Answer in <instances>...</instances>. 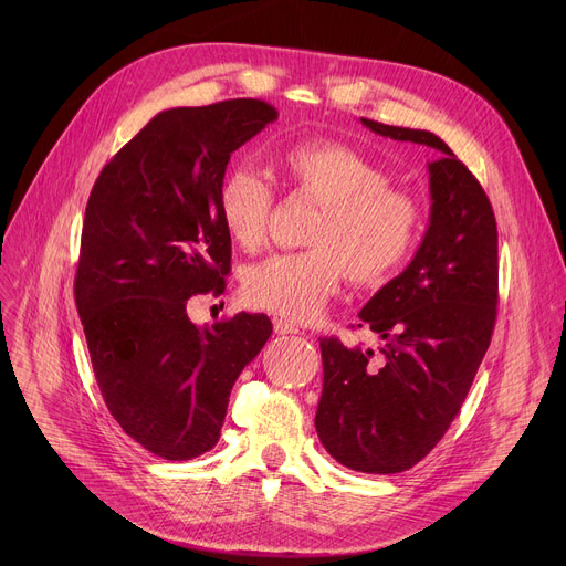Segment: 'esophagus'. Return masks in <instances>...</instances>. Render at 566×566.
<instances>
[{"label":"esophagus","mask_w":566,"mask_h":566,"mask_svg":"<svg viewBox=\"0 0 566 566\" xmlns=\"http://www.w3.org/2000/svg\"><path fill=\"white\" fill-rule=\"evenodd\" d=\"M273 325H275V333H277V335H295V333H298V325L289 323V321L282 318V316H277V318L273 321Z\"/></svg>","instance_id":"esophagus-1"}]
</instances>
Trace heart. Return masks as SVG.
Returning <instances> with one entry per match:
<instances>
[{
  "label": "heart",
  "mask_w": 566,
  "mask_h": 566,
  "mask_svg": "<svg viewBox=\"0 0 566 566\" xmlns=\"http://www.w3.org/2000/svg\"><path fill=\"white\" fill-rule=\"evenodd\" d=\"M277 169L293 192L321 211L301 252L271 254L250 265L243 301L286 321H307L328 303L346 277L358 286L390 280L410 256L420 233V208L408 192L390 188V174L339 139L286 146ZM273 190L252 169H231L218 190L220 222L248 252L261 248Z\"/></svg>",
  "instance_id": "b5f03b06"
}]
</instances>
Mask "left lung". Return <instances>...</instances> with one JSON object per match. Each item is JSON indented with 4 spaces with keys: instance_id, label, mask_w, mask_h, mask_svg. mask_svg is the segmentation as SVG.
<instances>
[{
    "instance_id": "8db88e82",
    "label": "left lung",
    "mask_w": 566,
    "mask_h": 566,
    "mask_svg": "<svg viewBox=\"0 0 566 566\" xmlns=\"http://www.w3.org/2000/svg\"><path fill=\"white\" fill-rule=\"evenodd\" d=\"M363 124L440 151L429 163L431 222L406 271L363 307L385 346L321 339L316 433L342 465L395 474L420 463L459 415L497 316V227L491 201L452 148L429 130Z\"/></svg>"
}]
</instances>
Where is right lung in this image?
Masks as SVG:
<instances>
[{
	"instance_id": "obj_1",
	"label": "right lung",
	"mask_w": 566,
	"mask_h": 566,
	"mask_svg": "<svg viewBox=\"0 0 566 566\" xmlns=\"http://www.w3.org/2000/svg\"><path fill=\"white\" fill-rule=\"evenodd\" d=\"M275 118L256 98L165 109L86 201L75 305L98 388L122 429L167 461L216 448L233 382L273 333L265 314L245 312L197 328L186 305L224 293L218 190L231 154Z\"/></svg>"
}]
</instances>
